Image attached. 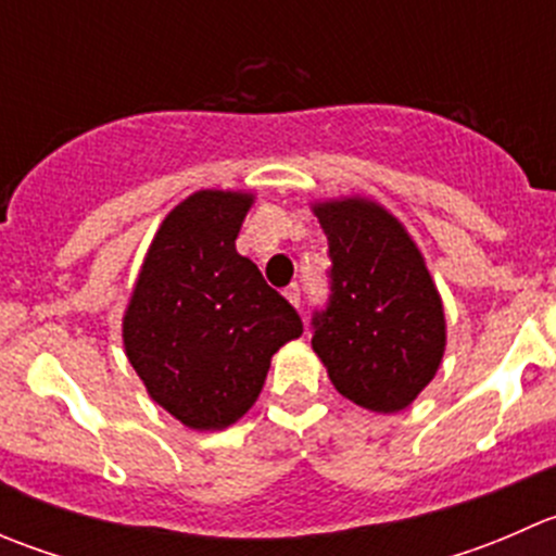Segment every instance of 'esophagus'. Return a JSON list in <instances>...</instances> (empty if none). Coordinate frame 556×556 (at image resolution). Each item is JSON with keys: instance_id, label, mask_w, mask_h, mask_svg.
<instances>
[{"instance_id": "obj_1", "label": "esophagus", "mask_w": 556, "mask_h": 556, "mask_svg": "<svg viewBox=\"0 0 556 556\" xmlns=\"http://www.w3.org/2000/svg\"><path fill=\"white\" fill-rule=\"evenodd\" d=\"M285 295H288V301H290V304H293V306H301V288H299V285H290V288H285Z\"/></svg>"}]
</instances>
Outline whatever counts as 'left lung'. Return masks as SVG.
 <instances>
[{
	"label": "left lung",
	"mask_w": 556,
	"mask_h": 556,
	"mask_svg": "<svg viewBox=\"0 0 556 556\" xmlns=\"http://www.w3.org/2000/svg\"><path fill=\"white\" fill-rule=\"evenodd\" d=\"M328 237V301L312 346L336 390L371 412L406 408L435 377L446 323L439 290L401 223L374 201L314 206Z\"/></svg>",
	"instance_id": "left-lung-1"
}]
</instances>
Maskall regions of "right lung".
Instances as JSON below:
<instances>
[{"label":"right lung","mask_w":556,"mask_h":556,"mask_svg":"<svg viewBox=\"0 0 556 556\" xmlns=\"http://www.w3.org/2000/svg\"><path fill=\"white\" fill-rule=\"evenodd\" d=\"M252 195L199 190L144 257L123 344L150 397L193 430H223L257 401L271 355L304 333L299 312L237 252Z\"/></svg>","instance_id":"add662e5"}]
</instances>
